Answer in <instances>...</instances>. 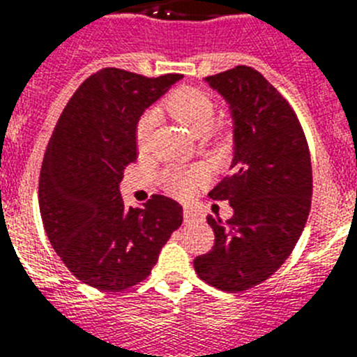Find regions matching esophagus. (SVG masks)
Returning <instances> with one entry per match:
<instances>
[{
  "instance_id": "obj_1",
  "label": "esophagus",
  "mask_w": 357,
  "mask_h": 357,
  "mask_svg": "<svg viewBox=\"0 0 357 357\" xmlns=\"http://www.w3.org/2000/svg\"><path fill=\"white\" fill-rule=\"evenodd\" d=\"M184 218L188 222H202V220H204V216H202L200 213L189 209V207H184Z\"/></svg>"
}]
</instances>
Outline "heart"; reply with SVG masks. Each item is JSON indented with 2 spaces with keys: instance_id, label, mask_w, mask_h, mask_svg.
Wrapping results in <instances>:
<instances>
[{
  "instance_id": "heart-1",
  "label": "heart",
  "mask_w": 357,
  "mask_h": 357,
  "mask_svg": "<svg viewBox=\"0 0 357 357\" xmlns=\"http://www.w3.org/2000/svg\"><path fill=\"white\" fill-rule=\"evenodd\" d=\"M159 110H166L173 119L184 125L193 135H204L209 132L214 139H225L227 128L218 127L213 130L216 119V102L207 91L197 87H182L169 94L162 102ZM157 116L153 112L144 114L135 127V144L141 153L150 150L151 132L155 127ZM206 172L202 168H173L164 169L160 175V184L169 195L176 198H185L193 193V189L206 182Z\"/></svg>"
}]
</instances>
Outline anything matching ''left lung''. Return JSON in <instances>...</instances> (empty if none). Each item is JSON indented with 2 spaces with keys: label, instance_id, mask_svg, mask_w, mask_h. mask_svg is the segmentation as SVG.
Here are the masks:
<instances>
[{
  "label": "left lung",
  "instance_id": "obj_1",
  "mask_svg": "<svg viewBox=\"0 0 357 357\" xmlns=\"http://www.w3.org/2000/svg\"><path fill=\"white\" fill-rule=\"evenodd\" d=\"M234 119L232 172L209 193L234 216H207L213 250L193 261L204 282L229 293L261 284L282 266L311 209V155L295 110L259 71L236 66L207 77Z\"/></svg>",
  "mask_w": 357,
  "mask_h": 357
}]
</instances>
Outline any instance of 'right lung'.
Wrapping results in <instances>:
<instances>
[{
	"label": "right lung",
	"mask_w": 357,
	"mask_h": 357,
	"mask_svg": "<svg viewBox=\"0 0 357 357\" xmlns=\"http://www.w3.org/2000/svg\"><path fill=\"white\" fill-rule=\"evenodd\" d=\"M181 78L100 69L73 94L50 137L39 176L44 230L69 272L93 288L139 284L182 225L178 202L153 195L143 209H127L119 193L123 169L137 159L141 114Z\"/></svg>",
	"instance_id": "obj_1"
}]
</instances>
